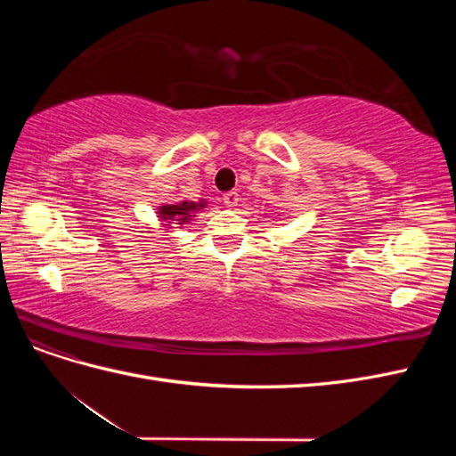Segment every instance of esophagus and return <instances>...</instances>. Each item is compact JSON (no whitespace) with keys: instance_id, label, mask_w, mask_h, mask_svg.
Listing matches in <instances>:
<instances>
[{"instance_id":"obj_1","label":"esophagus","mask_w":456,"mask_h":456,"mask_svg":"<svg viewBox=\"0 0 456 456\" xmlns=\"http://www.w3.org/2000/svg\"><path fill=\"white\" fill-rule=\"evenodd\" d=\"M223 200H224V205L226 207H236L238 205V201H240V196H238V191H226V194L223 196Z\"/></svg>"}]
</instances>
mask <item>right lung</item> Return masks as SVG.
<instances>
[{
  "label": "right lung",
  "mask_w": 456,
  "mask_h": 456,
  "mask_svg": "<svg viewBox=\"0 0 456 456\" xmlns=\"http://www.w3.org/2000/svg\"><path fill=\"white\" fill-rule=\"evenodd\" d=\"M205 201H176V203H169V205H161L159 207V218L165 223V226L171 228V224H188L191 216H196L194 213H198L200 209H203Z\"/></svg>",
  "instance_id": "obj_1"
}]
</instances>
